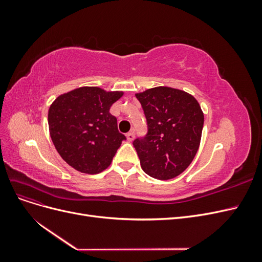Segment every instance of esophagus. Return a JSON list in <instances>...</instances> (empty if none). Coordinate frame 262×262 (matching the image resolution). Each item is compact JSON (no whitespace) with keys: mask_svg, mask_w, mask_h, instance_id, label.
Listing matches in <instances>:
<instances>
[{"mask_svg":"<svg viewBox=\"0 0 262 262\" xmlns=\"http://www.w3.org/2000/svg\"><path fill=\"white\" fill-rule=\"evenodd\" d=\"M125 137H126V140H128L129 142H132V141L134 140V133H133V132L126 133V134H125Z\"/></svg>","mask_w":262,"mask_h":262,"instance_id":"esophagus-1","label":"esophagus"}]
</instances>
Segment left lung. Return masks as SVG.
<instances>
[{
	"instance_id": "8db88e82",
	"label": "left lung",
	"mask_w": 262,
	"mask_h": 262,
	"mask_svg": "<svg viewBox=\"0 0 262 262\" xmlns=\"http://www.w3.org/2000/svg\"><path fill=\"white\" fill-rule=\"evenodd\" d=\"M147 133L133 141L141 167L160 180L175 178L191 164L200 145L204 116L198 100L184 91L158 86L136 94Z\"/></svg>"
}]
</instances>
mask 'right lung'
<instances>
[{
  "mask_svg": "<svg viewBox=\"0 0 262 262\" xmlns=\"http://www.w3.org/2000/svg\"><path fill=\"white\" fill-rule=\"evenodd\" d=\"M123 92L84 86L62 94L49 108L50 137L60 156L84 173H98L112 164L125 137L109 113Z\"/></svg>",
  "mask_w": 262,
  "mask_h": 262,
  "instance_id": "obj_1",
  "label": "right lung"
}]
</instances>
